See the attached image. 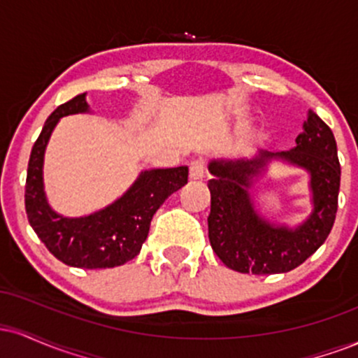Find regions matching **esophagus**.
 Here are the masks:
<instances>
[{
  "label": "esophagus",
  "mask_w": 358,
  "mask_h": 358,
  "mask_svg": "<svg viewBox=\"0 0 358 358\" xmlns=\"http://www.w3.org/2000/svg\"><path fill=\"white\" fill-rule=\"evenodd\" d=\"M205 173V166L202 162L190 163V180H202Z\"/></svg>",
  "instance_id": "1"
}]
</instances>
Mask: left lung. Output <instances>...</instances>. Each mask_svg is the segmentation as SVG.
I'll use <instances>...</instances> for the list:
<instances>
[{"instance_id":"left-lung-1","label":"left lung","mask_w":358,"mask_h":358,"mask_svg":"<svg viewBox=\"0 0 358 358\" xmlns=\"http://www.w3.org/2000/svg\"><path fill=\"white\" fill-rule=\"evenodd\" d=\"M273 159H282L310 173L314 212L294 229L261 217L250 199L253 183ZM208 239L213 252L237 273L279 274L298 268L327 241L336 217L340 162L331 129L313 110L289 151H259L254 158L213 159Z\"/></svg>"}]
</instances>
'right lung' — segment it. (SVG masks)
Instances as JSON below:
<instances>
[{
    "mask_svg": "<svg viewBox=\"0 0 358 358\" xmlns=\"http://www.w3.org/2000/svg\"><path fill=\"white\" fill-rule=\"evenodd\" d=\"M87 110L85 94H79L45 121L28 162L24 208L36 236L64 264L82 269L116 268L138 256L156 210L188 182V166L141 171L129 190L102 210L77 219L60 215L45 196V148L60 117Z\"/></svg>",
    "mask_w": 358,
    "mask_h": 358,
    "instance_id": "right-lung-1",
    "label": "right lung"
}]
</instances>
